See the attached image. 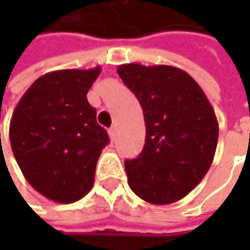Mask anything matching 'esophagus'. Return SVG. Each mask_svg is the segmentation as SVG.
<instances>
[{
	"label": "esophagus",
	"mask_w": 250,
	"mask_h": 250,
	"mask_svg": "<svg viewBox=\"0 0 250 250\" xmlns=\"http://www.w3.org/2000/svg\"><path fill=\"white\" fill-rule=\"evenodd\" d=\"M115 133H117V128H115V126H111L110 129H108V135H110L111 140H114V138H115Z\"/></svg>",
	"instance_id": "obj_1"
}]
</instances>
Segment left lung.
<instances>
[{
  "label": "left lung",
  "instance_id": "left-lung-1",
  "mask_svg": "<svg viewBox=\"0 0 250 250\" xmlns=\"http://www.w3.org/2000/svg\"><path fill=\"white\" fill-rule=\"evenodd\" d=\"M117 72L138 97L146 139L125 161L130 189L151 205L185 197L205 178L216 154L218 122L205 91L185 71L169 65H120Z\"/></svg>",
  "mask_w": 250,
  "mask_h": 250
}]
</instances>
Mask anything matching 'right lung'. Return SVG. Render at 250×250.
Masks as SVG:
<instances>
[{"mask_svg": "<svg viewBox=\"0 0 250 250\" xmlns=\"http://www.w3.org/2000/svg\"><path fill=\"white\" fill-rule=\"evenodd\" d=\"M100 72L96 66L45 73L11 118V147L22 174L57 203H73L90 190L97 160L110 142L86 97Z\"/></svg>", "mask_w": 250, "mask_h": 250, "instance_id": "right-lung-1", "label": "right lung"}]
</instances>
